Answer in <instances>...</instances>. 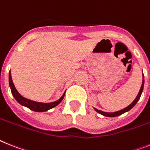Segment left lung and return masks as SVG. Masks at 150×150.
<instances>
[{
    "instance_id": "1",
    "label": "left lung",
    "mask_w": 150,
    "mask_h": 150,
    "mask_svg": "<svg viewBox=\"0 0 150 150\" xmlns=\"http://www.w3.org/2000/svg\"><path fill=\"white\" fill-rule=\"evenodd\" d=\"M143 86H144V76H143V83H142L141 88H140V90H139V94H138V95L137 96L136 99L133 100L131 104H129V106L127 107V108H125L124 109H123V110H119V111H117V112H114V113H107V112H103V111H101V110H98V109H96V108H94V110H96L98 113H99V114H102V115L105 116V117H117V116L121 115V114H123L124 113H125V112L129 111L130 109H132L133 107L135 106V104H137V101H138V100H139V99L140 98V96H141L142 92H143Z\"/></svg>"
}]
</instances>
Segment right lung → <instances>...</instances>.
<instances>
[{"instance_id":"right-lung-1","label":"right lung","mask_w":150,"mask_h":150,"mask_svg":"<svg viewBox=\"0 0 150 150\" xmlns=\"http://www.w3.org/2000/svg\"><path fill=\"white\" fill-rule=\"evenodd\" d=\"M9 85H10V87H11V93L13 94V96L14 97V98L17 100V102L20 103L23 106L26 107V108H28L30 110H33V111L44 112L50 110V109H52V108H55V107L57 106L58 104L61 102L62 99L64 98V96H65V93H64L63 95L59 100L55 101V102L52 103L36 102V101H33V100H30L29 99L25 98H23V97L21 96V94H19L16 88L14 87L13 81H12V78H11V71L9 72Z\"/></svg>"}]
</instances>
